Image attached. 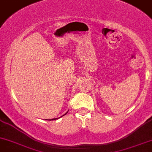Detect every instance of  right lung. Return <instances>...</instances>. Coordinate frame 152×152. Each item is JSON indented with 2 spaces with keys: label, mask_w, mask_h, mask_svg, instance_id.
Listing matches in <instances>:
<instances>
[{
  "label": "right lung",
  "mask_w": 152,
  "mask_h": 152,
  "mask_svg": "<svg viewBox=\"0 0 152 152\" xmlns=\"http://www.w3.org/2000/svg\"><path fill=\"white\" fill-rule=\"evenodd\" d=\"M67 112H68V111H67ZM67 112H66V114H64V115H66V114H67ZM64 115H63V116H64ZM62 116H61V117H62ZM61 117H59V118H61ZM57 118H52V119H47V120H48V121H51V120H56V119H57Z\"/></svg>",
  "instance_id": "obj_1"
}]
</instances>
